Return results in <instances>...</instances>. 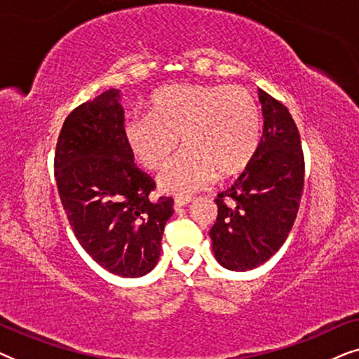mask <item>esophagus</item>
I'll use <instances>...</instances> for the list:
<instances>
[{
	"instance_id": "esophagus-1",
	"label": "esophagus",
	"mask_w": 359,
	"mask_h": 359,
	"mask_svg": "<svg viewBox=\"0 0 359 359\" xmlns=\"http://www.w3.org/2000/svg\"><path fill=\"white\" fill-rule=\"evenodd\" d=\"M191 201H193L191 198H176L173 208H175V210H180L181 208H184V205H188Z\"/></svg>"
}]
</instances>
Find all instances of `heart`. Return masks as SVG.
I'll list each match as a JSON object with an SVG mask.
<instances>
[{
  "label": "heart",
  "instance_id": "obj_1",
  "mask_svg": "<svg viewBox=\"0 0 359 359\" xmlns=\"http://www.w3.org/2000/svg\"><path fill=\"white\" fill-rule=\"evenodd\" d=\"M149 106L150 114L127 117L124 137L147 170L161 168L181 137L184 150L158 176L165 193L188 196L212 184L215 175H237L258 149L262 114L243 86H165L151 95Z\"/></svg>",
  "mask_w": 359,
  "mask_h": 359
}]
</instances>
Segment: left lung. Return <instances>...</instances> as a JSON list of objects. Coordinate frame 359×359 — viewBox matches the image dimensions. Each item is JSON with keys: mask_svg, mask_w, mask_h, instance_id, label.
Wrapping results in <instances>:
<instances>
[{"mask_svg": "<svg viewBox=\"0 0 359 359\" xmlns=\"http://www.w3.org/2000/svg\"><path fill=\"white\" fill-rule=\"evenodd\" d=\"M263 135L237 181L217 194L210 229L212 252L224 268L248 271L268 262L286 242L304 189V151L287 107L259 90Z\"/></svg>", "mask_w": 359, "mask_h": 359, "instance_id": "left-lung-1", "label": "left lung"}]
</instances>
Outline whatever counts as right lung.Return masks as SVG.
Here are the masks:
<instances>
[{
	"label": "right lung",
	"mask_w": 359,
	"mask_h": 359,
	"mask_svg": "<svg viewBox=\"0 0 359 359\" xmlns=\"http://www.w3.org/2000/svg\"><path fill=\"white\" fill-rule=\"evenodd\" d=\"M53 168L63 210L86 253L122 278L151 271L173 198L150 199L156 184L134 163L119 90H106L68 114Z\"/></svg>",
	"instance_id": "add662e5"
}]
</instances>
